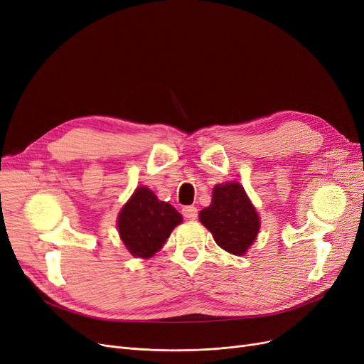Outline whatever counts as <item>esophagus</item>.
Listing matches in <instances>:
<instances>
[{"instance_id":"1","label":"esophagus","mask_w":364,"mask_h":364,"mask_svg":"<svg viewBox=\"0 0 364 364\" xmlns=\"http://www.w3.org/2000/svg\"><path fill=\"white\" fill-rule=\"evenodd\" d=\"M182 213H183L185 218H188V220H196L197 215H198V210L194 206H185L182 209Z\"/></svg>"}]
</instances>
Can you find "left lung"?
I'll return each mask as SVG.
<instances>
[{"label":"left lung","instance_id":"left-lung-1","mask_svg":"<svg viewBox=\"0 0 364 364\" xmlns=\"http://www.w3.org/2000/svg\"><path fill=\"white\" fill-rule=\"evenodd\" d=\"M198 216L216 245L232 255L246 254L259 230L258 213L239 182L216 185L210 206Z\"/></svg>","mask_w":364,"mask_h":364}]
</instances>
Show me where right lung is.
I'll use <instances>...</instances> for the list:
<instances>
[{"label": "right lung", "instance_id": "right-lung-1", "mask_svg": "<svg viewBox=\"0 0 364 364\" xmlns=\"http://www.w3.org/2000/svg\"><path fill=\"white\" fill-rule=\"evenodd\" d=\"M182 223V215L146 186H139L121 209L118 230L129 254L151 258L163 248L173 228Z\"/></svg>", "mask_w": 364, "mask_h": 364}]
</instances>
